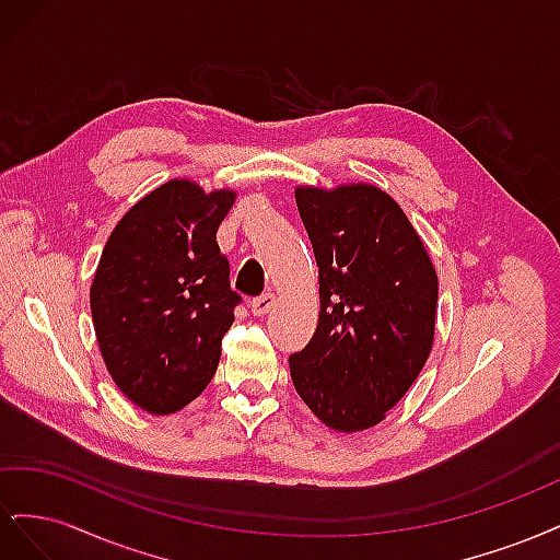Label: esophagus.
I'll return each instance as SVG.
<instances>
[{
    "label": "esophagus",
    "mask_w": 560,
    "mask_h": 560,
    "mask_svg": "<svg viewBox=\"0 0 560 560\" xmlns=\"http://www.w3.org/2000/svg\"><path fill=\"white\" fill-rule=\"evenodd\" d=\"M249 306H252V313H254V315H266L270 308L276 306V294L268 292V294H261V296H257V299H252Z\"/></svg>",
    "instance_id": "34e87169"
}]
</instances>
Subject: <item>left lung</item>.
Listing matches in <instances>:
<instances>
[{
    "mask_svg": "<svg viewBox=\"0 0 560 560\" xmlns=\"http://www.w3.org/2000/svg\"><path fill=\"white\" fill-rule=\"evenodd\" d=\"M319 268V317L290 354L299 397L338 432L376 425L428 362L436 273L416 229L378 186H299Z\"/></svg>",
    "mask_w": 560,
    "mask_h": 560,
    "instance_id": "8db88e82",
    "label": "left lung"
}]
</instances>
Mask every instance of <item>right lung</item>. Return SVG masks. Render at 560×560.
I'll use <instances>...</instances> for the list:
<instances>
[{
	"label": "right lung",
	"mask_w": 560,
	"mask_h": 560,
	"mask_svg": "<svg viewBox=\"0 0 560 560\" xmlns=\"http://www.w3.org/2000/svg\"><path fill=\"white\" fill-rule=\"evenodd\" d=\"M233 200L173 179L135 202L105 245L91 287L95 336L118 389L149 413L179 411L217 371L243 301L217 245Z\"/></svg>",
	"instance_id": "add662e5"
}]
</instances>
